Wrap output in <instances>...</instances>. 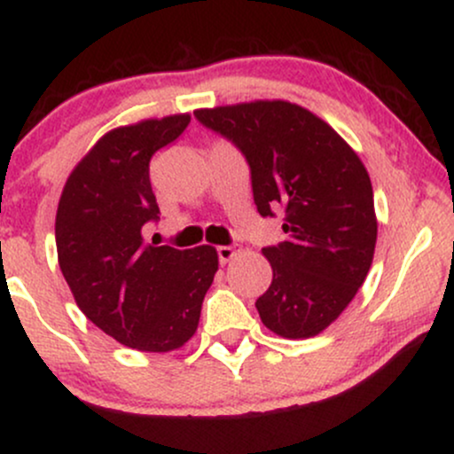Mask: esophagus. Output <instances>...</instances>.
I'll use <instances>...</instances> for the list:
<instances>
[{"mask_svg":"<svg viewBox=\"0 0 454 454\" xmlns=\"http://www.w3.org/2000/svg\"><path fill=\"white\" fill-rule=\"evenodd\" d=\"M237 245H220V247H217V258H220L222 264H226L237 256Z\"/></svg>","mask_w":454,"mask_h":454,"instance_id":"34e87169","label":"esophagus"}]
</instances>
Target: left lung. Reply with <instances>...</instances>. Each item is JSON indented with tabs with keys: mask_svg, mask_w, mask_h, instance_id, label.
I'll list each match as a JSON object with an SVG mask.
<instances>
[{
	"mask_svg": "<svg viewBox=\"0 0 454 454\" xmlns=\"http://www.w3.org/2000/svg\"><path fill=\"white\" fill-rule=\"evenodd\" d=\"M194 117L247 160L260 215L284 211L288 239L262 249L273 281L256 301L260 320L288 340L317 335L372 267L378 222L363 161L326 121L284 100L200 108Z\"/></svg>",
	"mask_w": 454,
	"mask_h": 454,
	"instance_id": "8db88e82",
	"label": "left lung"
}]
</instances>
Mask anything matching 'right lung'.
<instances>
[{
    "instance_id": "add662e5",
    "label": "right lung",
    "mask_w": 454,
    "mask_h": 454,
    "mask_svg": "<svg viewBox=\"0 0 454 454\" xmlns=\"http://www.w3.org/2000/svg\"><path fill=\"white\" fill-rule=\"evenodd\" d=\"M187 123L190 114H170L104 134L67 176L57 207V258L76 305L134 350L184 346L217 270L211 245L175 249L143 239L160 220L149 161Z\"/></svg>"
}]
</instances>
